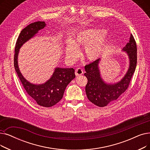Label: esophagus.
Segmentation results:
<instances>
[{
	"instance_id": "obj_1",
	"label": "esophagus",
	"mask_w": 150,
	"mask_h": 150,
	"mask_svg": "<svg viewBox=\"0 0 150 150\" xmlns=\"http://www.w3.org/2000/svg\"><path fill=\"white\" fill-rule=\"evenodd\" d=\"M83 74V70L81 68H77L75 70V75L76 76H79Z\"/></svg>"
}]
</instances>
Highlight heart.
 Instances as JSON below:
<instances>
[{
    "mask_svg": "<svg viewBox=\"0 0 150 150\" xmlns=\"http://www.w3.org/2000/svg\"><path fill=\"white\" fill-rule=\"evenodd\" d=\"M105 31L99 29H88L79 32L75 37L74 42L69 41L66 47V55L75 57L79 54L77 46L85 47V56L90 61H94L102 53L107 39Z\"/></svg>",
    "mask_w": 150,
    "mask_h": 150,
    "instance_id": "b5f03b06",
    "label": "heart"
}]
</instances>
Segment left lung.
I'll use <instances>...</instances> for the list:
<instances>
[{"label":"left lung","instance_id":"left-lung-1","mask_svg":"<svg viewBox=\"0 0 150 150\" xmlns=\"http://www.w3.org/2000/svg\"><path fill=\"white\" fill-rule=\"evenodd\" d=\"M129 56L130 60L129 69L126 75L118 83L108 84L102 80L98 67L99 59L84 66L88 83L85 91L89 100L96 106L100 107L110 105L118 99V97L128 88L137 66V44L132 34H131L129 42L123 48Z\"/></svg>","mask_w":150,"mask_h":150}]
</instances>
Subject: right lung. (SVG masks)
Returning a JSON list of instances; mask_svg holds the SVG:
<instances>
[{"label":"right lung","mask_w":150,"mask_h":150,"mask_svg":"<svg viewBox=\"0 0 150 150\" xmlns=\"http://www.w3.org/2000/svg\"><path fill=\"white\" fill-rule=\"evenodd\" d=\"M44 21H37L29 24L24 28L16 40L14 66L23 87L32 99L39 105L45 107H53L62 98L64 91L68 84L75 78V70L73 68H56L51 79L45 83L35 85L25 80L19 71L18 66V54L19 49L25 42L37 34L39 30L45 26Z\"/></svg>","instance_id":"obj_1"}]
</instances>
